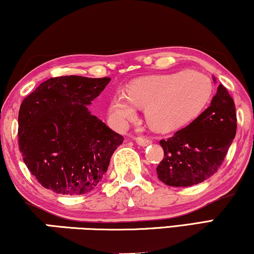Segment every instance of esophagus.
Segmentation results:
<instances>
[{
  "label": "esophagus",
  "mask_w": 254,
  "mask_h": 254,
  "mask_svg": "<svg viewBox=\"0 0 254 254\" xmlns=\"http://www.w3.org/2000/svg\"><path fill=\"white\" fill-rule=\"evenodd\" d=\"M135 142H137V144H138L139 146H147V145H149V144H152V141L149 140V139L144 138V137H138V138H135Z\"/></svg>",
  "instance_id": "1"
}]
</instances>
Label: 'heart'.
<instances>
[{
	"label": "heart",
	"instance_id": "heart-1",
	"mask_svg": "<svg viewBox=\"0 0 254 254\" xmlns=\"http://www.w3.org/2000/svg\"><path fill=\"white\" fill-rule=\"evenodd\" d=\"M212 83L205 74L177 71L132 81L127 95L119 93L109 106L110 117L124 124L135 116V107L146 108L147 122L158 130H173L193 120L212 95Z\"/></svg>",
	"mask_w": 254,
	"mask_h": 254
}]
</instances>
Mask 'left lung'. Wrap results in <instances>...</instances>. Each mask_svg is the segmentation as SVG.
Listing matches in <instances>:
<instances>
[{
    "mask_svg": "<svg viewBox=\"0 0 254 254\" xmlns=\"http://www.w3.org/2000/svg\"><path fill=\"white\" fill-rule=\"evenodd\" d=\"M213 80L216 81L213 77ZM237 128L234 100L222 84L208 108L173 137L160 140L163 160L158 178L169 187H191L213 176L222 164Z\"/></svg>",
    "mask_w": 254,
    "mask_h": 254,
    "instance_id": "1",
    "label": "left lung"
}]
</instances>
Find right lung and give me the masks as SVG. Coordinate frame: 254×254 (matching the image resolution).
Segmentation results:
<instances>
[{
  "mask_svg": "<svg viewBox=\"0 0 254 254\" xmlns=\"http://www.w3.org/2000/svg\"><path fill=\"white\" fill-rule=\"evenodd\" d=\"M110 78L55 77L23 100L18 142L31 174L46 189L78 195L92 191L124 138L88 107Z\"/></svg>",
  "mask_w": 254,
  "mask_h": 254,
  "instance_id": "right-lung-1",
  "label": "right lung"
}]
</instances>
